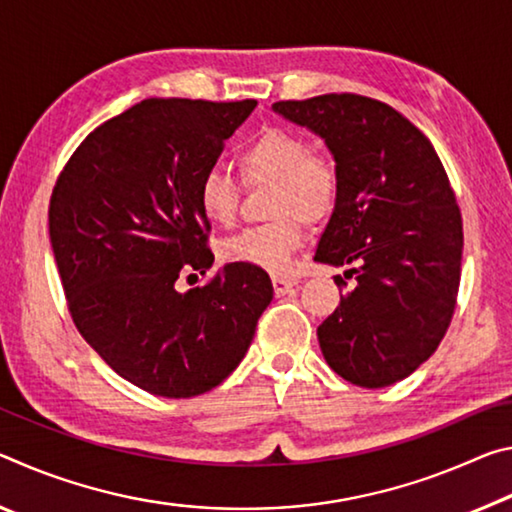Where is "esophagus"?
<instances>
[{
    "mask_svg": "<svg viewBox=\"0 0 512 512\" xmlns=\"http://www.w3.org/2000/svg\"><path fill=\"white\" fill-rule=\"evenodd\" d=\"M272 286L276 295H288V292L297 286V281L286 279V276H272Z\"/></svg>",
    "mask_w": 512,
    "mask_h": 512,
    "instance_id": "esophagus-1",
    "label": "esophagus"
}]
</instances>
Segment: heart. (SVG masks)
Masks as SVG:
<instances>
[{"label":"heart","instance_id":"1","mask_svg":"<svg viewBox=\"0 0 512 512\" xmlns=\"http://www.w3.org/2000/svg\"><path fill=\"white\" fill-rule=\"evenodd\" d=\"M247 186L272 183L270 215L274 220L240 231L222 245L224 256L258 270L281 274L290 270L292 254L304 242V220H329L340 199V172L333 158L315 152L301 133L267 127L240 149L236 158ZM240 188L222 170L199 179L197 206L213 224H231L238 211Z\"/></svg>","mask_w":512,"mask_h":512}]
</instances>
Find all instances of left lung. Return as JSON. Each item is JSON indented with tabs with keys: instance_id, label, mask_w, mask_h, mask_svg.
Instances as JSON below:
<instances>
[{
	"instance_id": "8db88e82",
	"label": "left lung",
	"mask_w": 512,
	"mask_h": 512,
	"mask_svg": "<svg viewBox=\"0 0 512 512\" xmlns=\"http://www.w3.org/2000/svg\"><path fill=\"white\" fill-rule=\"evenodd\" d=\"M272 108L317 133L340 172L315 261L351 265L356 288L317 326L326 363L360 388L406 379L456 308L463 220L445 167L413 122L376 99L331 92Z\"/></svg>"
}]
</instances>
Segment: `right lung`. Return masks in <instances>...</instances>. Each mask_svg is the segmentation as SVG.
<instances>
[{
    "mask_svg": "<svg viewBox=\"0 0 512 512\" xmlns=\"http://www.w3.org/2000/svg\"><path fill=\"white\" fill-rule=\"evenodd\" d=\"M254 99H145L77 147L49 199V240L79 333L122 379L158 397L204 395L254 340L274 288L265 270L213 267L199 179Z\"/></svg>",
    "mask_w": 512,
    "mask_h": 512,
    "instance_id": "right-lung-1",
    "label": "right lung"
}]
</instances>
